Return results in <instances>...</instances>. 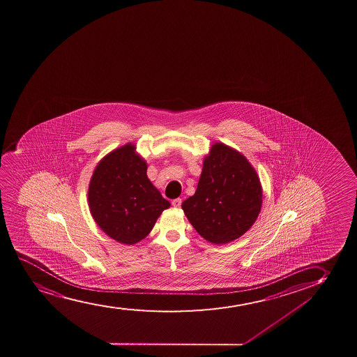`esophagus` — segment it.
I'll list each match as a JSON object with an SVG mask.
<instances>
[{
  "label": "esophagus",
  "mask_w": 357,
  "mask_h": 357,
  "mask_svg": "<svg viewBox=\"0 0 357 357\" xmlns=\"http://www.w3.org/2000/svg\"><path fill=\"white\" fill-rule=\"evenodd\" d=\"M181 204H182V199L180 198L174 199L172 202V205L174 207H180Z\"/></svg>",
  "instance_id": "1"
}]
</instances>
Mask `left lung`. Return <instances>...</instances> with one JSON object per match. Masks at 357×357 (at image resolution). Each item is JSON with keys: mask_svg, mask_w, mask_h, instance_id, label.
<instances>
[{"mask_svg": "<svg viewBox=\"0 0 357 357\" xmlns=\"http://www.w3.org/2000/svg\"><path fill=\"white\" fill-rule=\"evenodd\" d=\"M261 185L250 162L224 144H215L204 160L193 197L182 210L200 236L224 245L242 236L258 218Z\"/></svg>", "mask_w": 357, "mask_h": 357, "instance_id": "8db88e82", "label": "left lung"}]
</instances>
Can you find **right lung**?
I'll return each mask as SVG.
<instances>
[{"instance_id": "add662e5", "label": "right lung", "mask_w": 357, "mask_h": 357, "mask_svg": "<svg viewBox=\"0 0 357 357\" xmlns=\"http://www.w3.org/2000/svg\"><path fill=\"white\" fill-rule=\"evenodd\" d=\"M147 165L125 145L99 162L89 187L91 215L107 236L134 245L150 234L170 202L146 175Z\"/></svg>"}]
</instances>
